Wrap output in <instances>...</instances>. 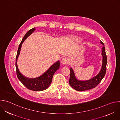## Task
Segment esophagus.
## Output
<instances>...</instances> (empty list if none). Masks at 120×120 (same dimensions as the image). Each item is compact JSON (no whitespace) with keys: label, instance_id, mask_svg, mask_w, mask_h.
<instances>
[{"label":"esophagus","instance_id":"esophagus-1","mask_svg":"<svg viewBox=\"0 0 120 120\" xmlns=\"http://www.w3.org/2000/svg\"><path fill=\"white\" fill-rule=\"evenodd\" d=\"M69 62V60H68V58L67 57H64L63 58H62V60H61V63L63 64H67Z\"/></svg>","mask_w":120,"mask_h":120}]
</instances>
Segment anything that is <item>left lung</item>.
Masks as SVG:
<instances>
[{"instance_id": "obj_1", "label": "left lung", "mask_w": 120, "mask_h": 120, "mask_svg": "<svg viewBox=\"0 0 120 120\" xmlns=\"http://www.w3.org/2000/svg\"><path fill=\"white\" fill-rule=\"evenodd\" d=\"M100 43L104 45L101 48V56H102V65L99 73L96 76L88 80H79L76 78L73 68L72 67L70 68V77L69 82L71 86L75 90L78 91H82L95 88L105 76L106 71L107 56L104 43L101 41Z\"/></svg>"}]
</instances>
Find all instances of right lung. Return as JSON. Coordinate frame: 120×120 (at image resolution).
<instances>
[{
	"mask_svg": "<svg viewBox=\"0 0 120 120\" xmlns=\"http://www.w3.org/2000/svg\"><path fill=\"white\" fill-rule=\"evenodd\" d=\"M35 27L29 30L24 36L22 40L17 52L15 59V67L17 76L19 81L28 89L34 91H41L46 90L52 82L53 76L55 73L60 67L59 60L51 65L41 75L34 78L27 77L23 75L20 72L18 66V59L20 55L21 48L23 42L31 34L35 31Z\"/></svg>",
	"mask_w": 120,
	"mask_h": 120,
	"instance_id": "1",
	"label": "right lung"
}]
</instances>
